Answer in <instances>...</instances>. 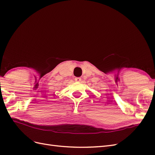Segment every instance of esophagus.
Instances as JSON below:
<instances>
[{
    "instance_id": "34e87169",
    "label": "esophagus",
    "mask_w": 155,
    "mask_h": 155,
    "mask_svg": "<svg viewBox=\"0 0 155 155\" xmlns=\"http://www.w3.org/2000/svg\"><path fill=\"white\" fill-rule=\"evenodd\" d=\"M74 79H75V81H77V82H80V81H81V78H79V77H78V78H76Z\"/></svg>"
}]
</instances>
